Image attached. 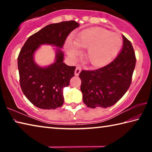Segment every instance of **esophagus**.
Returning <instances> with one entry per match:
<instances>
[{
    "label": "esophagus",
    "mask_w": 152,
    "mask_h": 152,
    "mask_svg": "<svg viewBox=\"0 0 152 152\" xmlns=\"http://www.w3.org/2000/svg\"><path fill=\"white\" fill-rule=\"evenodd\" d=\"M80 72H81V68H80V67H76L75 72H74V74H75V76H78Z\"/></svg>",
    "instance_id": "obj_1"
}]
</instances>
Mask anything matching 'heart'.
<instances>
[{
  "label": "heart",
  "mask_w": 152,
  "mask_h": 152,
  "mask_svg": "<svg viewBox=\"0 0 152 152\" xmlns=\"http://www.w3.org/2000/svg\"><path fill=\"white\" fill-rule=\"evenodd\" d=\"M122 39L116 33L102 28H93L84 31L67 45V51L71 57L78 54L79 48L87 50L85 58L94 67H102L110 62L119 52Z\"/></svg>",
  "instance_id": "heart-1"
}]
</instances>
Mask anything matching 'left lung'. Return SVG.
Instances as JSON below:
<instances>
[{"label":"left lung","instance_id":"left-lung-1","mask_svg":"<svg viewBox=\"0 0 152 152\" xmlns=\"http://www.w3.org/2000/svg\"><path fill=\"white\" fill-rule=\"evenodd\" d=\"M122 37L123 48L112 62L95 70H82L79 74L82 99L88 107H111L129 88L136 58L132 43Z\"/></svg>","mask_w":152,"mask_h":152}]
</instances>
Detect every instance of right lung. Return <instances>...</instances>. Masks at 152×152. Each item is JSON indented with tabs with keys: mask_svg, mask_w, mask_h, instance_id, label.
<instances>
[{
	"mask_svg": "<svg viewBox=\"0 0 152 152\" xmlns=\"http://www.w3.org/2000/svg\"><path fill=\"white\" fill-rule=\"evenodd\" d=\"M74 20L48 25L28 38L18 56L20 85L27 99L39 109H56L64 104L63 89L74 76L75 66L63 62L61 50L68 35L79 27ZM56 46V61L42 68L34 61V51L41 45Z\"/></svg>",
	"mask_w": 152,
	"mask_h": 152,
	"instance_id": "1",
	"label": "right lung"
}]
</instances>
